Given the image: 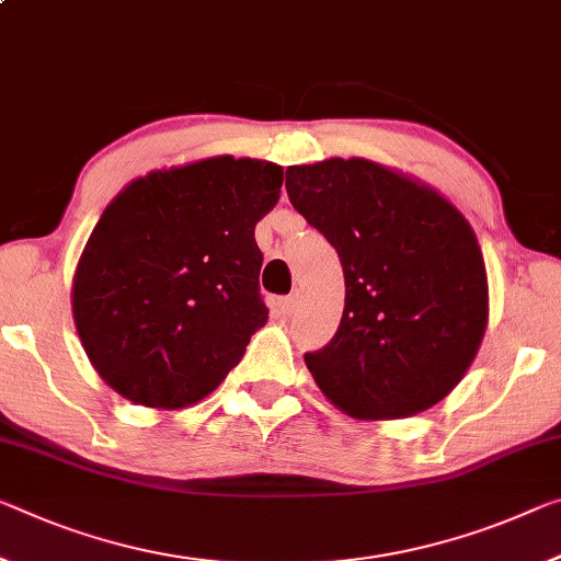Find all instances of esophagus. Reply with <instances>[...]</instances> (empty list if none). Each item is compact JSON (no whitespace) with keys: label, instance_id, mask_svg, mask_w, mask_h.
Returning <instances> with one entry per match:
<instances>
[{"label":"esophagus","instance_id":"1","mask_svg":"<svg viewBox=\"0 0 561 561\" xmlns=\"http://www.w3.org/2000/svg\"><path fill=\"white\" fill-rule=\"evenodd\" d=\"M297 307V295H289V297H282L279 301H277V309H279V314H291V309Z\"/></svg>","mask_w":561,"mask_h":561}]
</instances>
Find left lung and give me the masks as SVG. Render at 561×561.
<instances>
[{
    "instance_id": "8db88e82",
    "label": "left lung",
    "mask_w": 561,
    "mask_h": 561,
    "mask_svg": "<svg viewBox=\"0 0 561 561\" xmlns=\"http://www.w3.org/2000/svg\"><path fill=\"white\" fill-rule=\"evenodd\" d=\"M295 209L340 254L344 312L305 354L317 387L354 420H402L442 402L489 324L482 247L434 186L369 159L287 169Z\"/></svg>"
}]
</instances>
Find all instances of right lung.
Masks as SVG:
<instances>
[{"instance_id": "right-lung-1", "label": "right lung", "mask_w": 561, "mask_h": 561, "mask_svg": "<svg viewBox=\"0 0 561 561\" xmlns=\"http://www.w3.org/2000/svg\"><path fill=\"white\" fill-rule=\"evenodd\" d=\"M284 172L217 154L131 180L102 211L72 279V317L106 387L149 409L202 402L256 329L262 252L254 227Z\"/></svg>"}]
</instances>
